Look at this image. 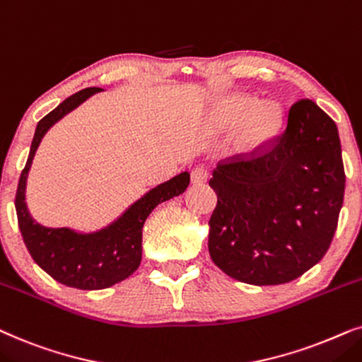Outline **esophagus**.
I'll return each mask as SVG.
<instances>
[{"label": "esophagus", "instance_id": "obj_1", "mask_svg": "<svg viewBox=\"0 0 362 362\" xmlns=\"http://www.w3.org/2000/svg\"><path fill=\"white\" fill-rule=\"evenodd\" d=\"M206 178H209V168L205 165H197L195 168H192L190 172V180L194 185H202L205 184Z\"/></svg>", "mask_w": 362, "mask_h": 362}]
</instances>
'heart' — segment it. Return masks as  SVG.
<instances>
[{
  "mask_svg": "<svg viewBox=\"0 0 362 362\" xmlns=\"http://www.w3.org/2000/svg\"><path fill=\"white\" fill-rule=\"evenodd\" d=\"M221 119L228 125L245 124L243 142L250 148L272 141L283 122V112L278 103L258 104V99L247 94L230 95L221 104Z\"/></svg>",
  "mask_w": 362,
  "mask_h": 362,
  "instance_id": "obj_1",
  "label": "heart"
}]
</instances>
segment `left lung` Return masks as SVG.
I'll return each instance as SVG.
<instances>
[{
  "label": "left lung",
  "mask_w": 362,
  "mask_h": 362,
  "mask_svg": "<svg viewBox=\"0 0 362 362\" xmlns=\"http://www.w3.org/2000/svg\"><path fill=\"white\" fill-rule=\"evenodd\" d=\"M344 165L334 120L311 99L288 112L269 147L220 162L210 178L216 206L209 252L248 285H283L325 257L338 228Z\"/></svg>",
  "instance_id": "1"
}]
</instances>
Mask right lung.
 I'll list each match as a JSON object with an SVG mask.
<instances>
[{
	"instance_id": "add662e5",
	"label": "right lung",
	"mask_w": 362,
	"mask_h": 362,
	"mask_svg": "<svg viewBox=\"0 0 362 362\" xmlns=\"http://www.w3.org/2000/svg\"><path fill=\"white\" fill-rule=\"evenodd\" d=\"M100 90L88 88L72 94L37 122L14 200L19 230L33 259L56 281L77 290H104L131 276L142 259V226L147 216L158 204L184 194L190 184L189 172L178 173L147 192L112 223L93 233L49 228L33 218L26 205V180L42 137L57 120Z\"/></svg>"
}]
</instances>
